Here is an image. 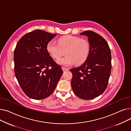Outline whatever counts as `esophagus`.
Instances as JSON below:
<instances>
[{"label": "esophagus", "instance_id": "obj_1", "mask_svg": "<svg viewBox=\"0 0 131 131\" xmlns=\"http://www.w3.org/2000/svg\"><path fill=\"white\" fill-rule=\"evenodd\" d=\"M61 68H62V70H63V71L64 72L68 70V68H66V67H62Z\"/></svg>", "mask_w": 131, "mask_h": 131}]
</instances>
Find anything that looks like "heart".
<instances>
[{"label":"heart","instance_id":"b5f03b06","mask_svg":"<svg viewBox=\"0 0 131 131\" xmlns=\"http://www.w3.org/2000/svg\"><path fill=\"white\" fill-rule=\"evenodd\" d=\"M46 49L54 59H59L65 54L66 56L57 60V63L68 66L75 63L77 65L84 63L90 52V46L85 39L73 36H65L58 40V44L53 41L48 42Z\"/></svg>","mask_w":131,"mask_h":131}]
</instances>
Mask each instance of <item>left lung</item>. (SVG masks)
<instances>
[{
  "mask_svg": "<svg viewBox=\"0 0 131 131\" xmlns=\"http://www.w3.org/2000/svg\"><path fill=\"white\" fill-rule=\"evenodd\" d=\"M88 37L90 46L89 56L80 67L70 70L74 93L84 100L98 97L106 89L112 69L111 51L107 41L92 31L80 33Z\"/></svg>",
  "mask_w": 131,
  "mask_h": 131,
  "instance_id": "obj_1",
  "label": "left lung"
}]
</instances>
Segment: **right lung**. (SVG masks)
Returning a JSON list of instances; mask_svg holds the SVG:
<instances>
[{
  "mask_svg": "<svg viewBox=\"0 0 131 131\" xmlns=\"http://www.w3.org/2000/svg\"><path fill=\"white\" fill-rule=\"evenodd\" d=\"M56 36L36 30L25 34L16 45L14 53L15 77L30 98L40 100L49 97L63 74L61 67L46 49L48 42Z\"/></svg>",
  "mask_w": 131,
  "mask_h": 131,
  "instance_id": "obj_1",
  "label": "right lung"
}]
</instances>
